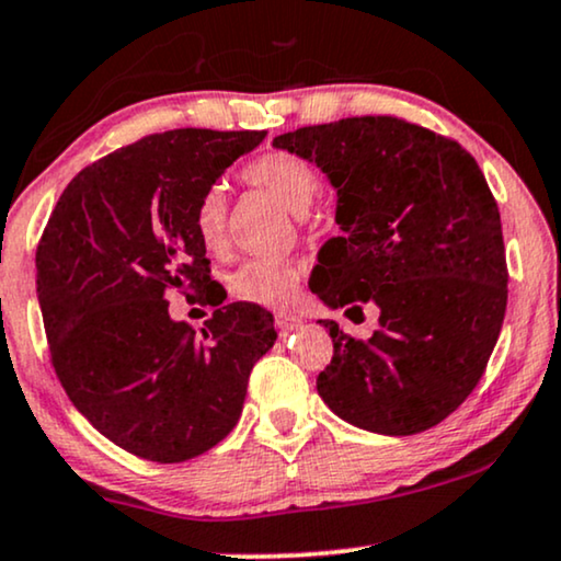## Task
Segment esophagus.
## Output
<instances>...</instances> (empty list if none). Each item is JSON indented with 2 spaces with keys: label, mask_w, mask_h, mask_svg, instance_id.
<instances>
[{
  "label": "esophagus",
  "mask_w": 561,
  "mask_h": 561,
  "mask_svg": "<svg viewBox=\"0 0 561 561\" xmlns=\"http://www.w3.org/2000/svg\"><path fill=\"white\" fill-rule=\"evenodd\" d=\"M276 329H279V333H293L302 325V318L300 316H293V313H279L274 318Z\"/></svg>",
  "instance_id": "obj_1"
}]
</instances>
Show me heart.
Listing matches in <instances>:
<instances>
[{
  "instance_id": "obj_1",
  "label": "heart",
  "mask_w": 561,
  "mask_h": 561,
  "mask_svg": "<svg viewBox=\"0 0 561 561\" xmlns=\"http://www.w3.org/2000/svg\"><path fill=\"white\" fill-rule=\"evenodd\" d=\"M240 179L248 186L268 191L295 215H305L321 194V175L313 162L289 150H268L259 154L245 162ZM191 222H194L198 243L209 253L225 251L228 245V202H225L222 191H204L196 198ZM300 276L302 264H297L295 259H248L230 274L228 289L236 300L264 305V308H282V305L293 302Z\"/></svg>"
}]
</instances>
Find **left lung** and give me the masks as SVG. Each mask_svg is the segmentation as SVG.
Here are the masks:
<instances>
[{
  "instance_id": "left-lung-1",
  "label": "left lung",
  "mask_w": 561,
  "mask_h": 561,
  "mask_svg": "<svg viewBox=\"0 0 561 561\" xmlns=\"http://www.w3.org/2000/svg\"><path fill=\"white\" fill-rule=\"evenodd\" d=\"M274 147L313 160L339 194L344 236L321 251L316 285L346 316L380 310L370 339L321 321L333 342L316 388L344 422L416 435L469 399L507 308L500 209L458 141L396 116L302 126Z\"/></svg>"
}]
</instances>
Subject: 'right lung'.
Listing matches in <instances>:
<instances>
[{
  "label": "right lung",
  "mask_w": 561,
  "mask_h": 561,
  "mask_svg": "<svg viewBox=\"0 0 561 561\" xmlns=\"http://www.w3.org/2000/svg\"><path fill=\"white\" fill-rule=\"evenodd\" d=\"M264 131L147 134L69 181L35 251L51 365L77 411L118 448L183 463L230 435L253 365L272 350L268 310L222 305L196 198ZM216 308L202 334L167 295Z\"/></svg>",
  "instance_id": "1"
}]
</instances>
